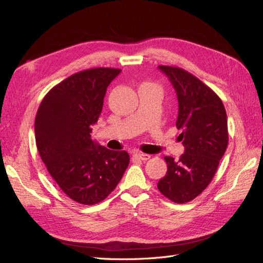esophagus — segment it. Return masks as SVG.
Returning a JSON list of instances; mask_svg holds the SVG:
<instances>
[{
	"instance_id": "obj_1",
	"label": "esophagus",
	"mask_w": 263,
	"mask_h": 263,
	"mask_svg": "<svg viewBox=\"0 0 263 263\" xmlns=\"http://www.w3.org/2000/svg\"><path fill=\"white\" fill-rule=\"evenodd\" d=\"M133 157L134 159H136V160H141V161H147L150 159V156L146 154H135Z\"/></svg>"
}]
</instances>
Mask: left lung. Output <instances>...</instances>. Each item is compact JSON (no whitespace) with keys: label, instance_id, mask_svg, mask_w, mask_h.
I'll return each instance as SVG.
<instances>
[{"label":"left lung","instance_id":"8db88e82","mask_svg":"<svg viewBox=\"0 0 263 263\" xmlns=\"http://www.w3.org/2000/svg\"><path fill=\"white\" fill-rule=\"evenodd\" d=\"M178 95L176 126L185 153L178 161L164 157L168 165L158 190L170 201L183 204L194 200L209 186L228 145L224 104L210 86L179 67L159 66Z\"/></svg>","mask_w":263,"mask_h":263}]
</instances>
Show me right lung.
<instances>
[{
	"mask_svg": "<svg viewBox=\"0 0 263 263\" xmlns=\"http://www.w3.org/2000/svg\"><path fill=\"white\" fill-rule=\"evenodd\" d=\"M119 72L93 68L70 76L45 95L37 110L39 156L62 192L77 203L105 200L129 164L125 150H109L91 139L107 86Z\"/></svg>",
	"mask_w": 263,
	"mask_h": 263,
	"instance_id": "add662e5",
	"label": "right lung"
}]
</instances>
